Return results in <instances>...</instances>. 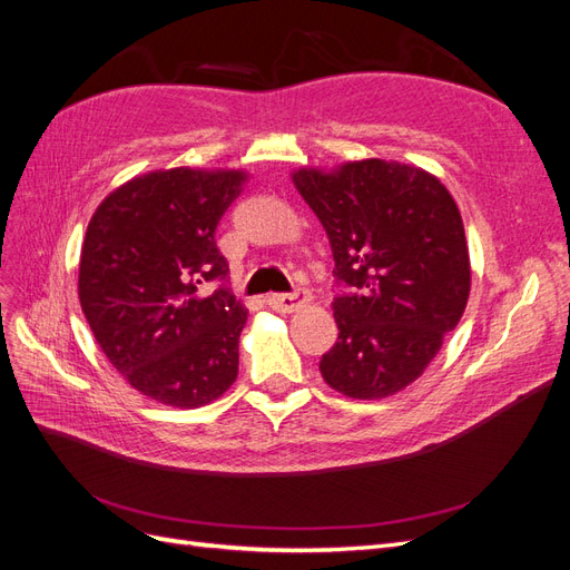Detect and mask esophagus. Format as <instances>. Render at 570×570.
Returning a JSON list of instances; mask_svg holds the SVG:
<instances>
[{
    "instance_id": "esophagus-1",
    "label": "esophagus",
    "mask_w": 570,
    "mask_h": 570,
    "mask_svg": "<svg viewBox=\"0 0 570 570\" xmlns=\"http://www.w3.org/2000/svg\"><path fill=\"white\" fill-rule=\"evenodd\" d=\"M266 302L271 308H275V312H283V314L297 312L299 306L308 302V289L297 287L295 292H273V295L266 297Z\"/></svg>"
}]
</instances>
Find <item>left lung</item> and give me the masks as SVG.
<instances>
[{"instance_id":"left-lung-1","label":"left lung","mask_w":570,"mask_h":570,"mask_svg":"<svg viewBox=\"0 0 570 570\" xmlns=\"http://www.w3.org/2000/svg\"><path fill=\"white\" fill-rule=\"evenodd\" d=\"M299 195L335 258L337 342L321 375L352 400H383L428 368L463 316L471 262L446 187L423 168L366 159L299 168Z\"/></svg>"}]
</instances>
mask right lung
I'll return each mask as SVG.
<instances>
[{
    "mask_svg": "<svg viewBox=\"0 0 570 570\" xmlns=\"http://www.w3.org/2000/svg\"><path fill=\"white\" fill-rule=\"evenodd\" d=\"M245 178L154 170L101 202L85 235L82 314L111 366L166 406L209 404L237 377L247 308L228 287L216 228Z\"/></svg>",
    "mask_w": 570,
    "mask_h": 570,
    "instance_id": "add662e5",
    "label": "right lung"
}]
</instances>
